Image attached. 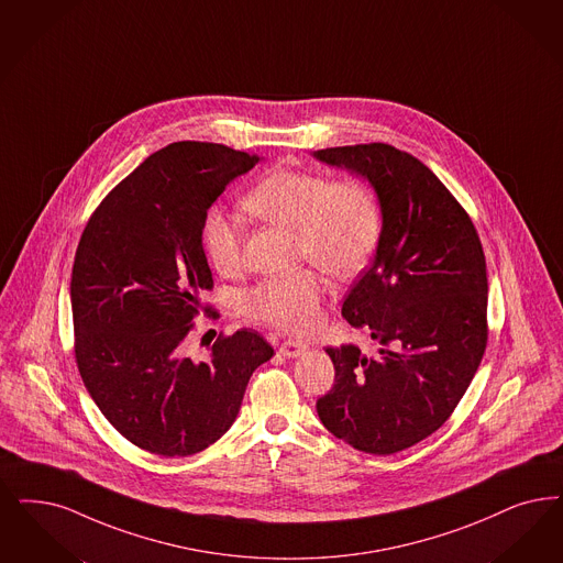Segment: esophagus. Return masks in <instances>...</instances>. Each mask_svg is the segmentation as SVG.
Here are the masks:
<instances>
[{"mask_svg":"<svg viewBox=\"0 0 563 563\" xmlns=\"http://www.w3.org/2000/svg\"><path fill=\"white\" fill-rule=\"evenodd\" d=\"M305 351H307V344L296 342V340H286V342L279 346V353L284 354V356H288V358H296V356H300Z\"/></svg>","mask_w":563,"mask_h":563,"instance_id":"esophagus-1","label":"esophagus"}]
</instances>
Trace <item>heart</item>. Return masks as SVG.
Wrapping results in <instances>:
<instances>
[{
    "instance_id": "1",
    "label": "heart",
    "mask_w": 563,
    "mask_h": 563,
    "mask_svg": "<svg viewBox=\"0 0 563 563\" xmlns=\"http://www.w3.org/2000/svg\"><path fill=\"white\" fill-rule=\"evenodd\" d=\"M258 219L296 230L298 256L311 258L333 277L361 272L379 242L382 217L369 188L356 179L330 181L314 170L277 168L244 200ZM202 244L214 272H242V230L228 214L212 210L205 219ZM325 277L314 269L267 277L244 296V311L279 330L307 333L319 325Z\"/></svg>"
}]
</instances>
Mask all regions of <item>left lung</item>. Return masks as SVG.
Listing matches in <instances>:
<instances>
[{"instance_id":"8db88e82","label":"left lung","mask_w":563,"mask_h":563,"mask_svg":"<svg viewBox=\"0 0 563 563\" xmlns=\"http://www.w3.org/2000/svg\"><path fill=\"white\" fill-rule=\"evenodd\" d=\"M312 156L374 188L382 233L342 317L379 344L328 346L335 382L317 416L356 451L393 455L455 411L486 349L488 279L478 233L453 194L416 156L388 144Z\"/></svg>"}]
</instances>
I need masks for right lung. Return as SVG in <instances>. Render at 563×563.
<instances>
[{
    "instance_id": "obj_1",
    "label": "right lung",
    "mask_w": 563,
    "mask_h": 563,
    "mask_svg": "<svg viewBox=\"0 0 563 563\" xmlns=\"http://www.w3.org/2000/svg\"><path fill=\"white\" fill-rule=\"evenodd\" d=\"M261 158L175 142L112 189L75 254L70 305L85 388L135 446L186 457L235 421L252 372L273 356L254 330L219 335L207 361L186 354L194 317L210 311L202 228L231 181Z\"/></svg>"
}]
</instances>
